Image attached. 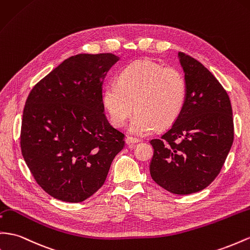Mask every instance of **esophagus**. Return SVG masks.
Segmentation results:
<instances>
[{
    "label": "esophagus",
    "mask_w": 250,
    "mask_h": 250,
    "mask_svg": "<svg viewBox=\"0 0 250 250\" xmlns=\"http://www.w3.org/2000/svg\"><path fill=\"white\" fill-rule=\"evenodd\" d=\"M138 142H139L138 139H133V138H131V137H127V138L125 139V143H126L128 146H130V147H132L134 144H137Z\"/></svg>",
    "instance_id": "1"
}]
</instances>
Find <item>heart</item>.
Returning a JSON list of instances; mask_svg holds the SVG:
<instances>
[{
	"label": "heart",
	"instance_id": "obj_1",
	"mask_svg": "<svg viewBox=\"0 0 250 250\" xmlns=\"http://www.w3.org/2000/svg\"><path fill=\"white\" fill-rule=\"evenodd\" d=\"M187 82L174 67H163L149 60H139L121 70L117 83L102 92V103L112 126L123 127L133 109L137 113L128 131L145 137L158 128L171 126L184 109Z\"/></svg>",
	"mask_w": 250,
	"mask_h": 250
}]
</instances>
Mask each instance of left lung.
I'll return each instance as SVG.
<instances>
[{
  "instance_id": "8db88e82",
  "label": "left lung",
  "mask_w": 250,
  "mask_h": 250,
  "mask_svg": "<svg viewBox=\"0 0 250 250\" xmlns=\"http://www.w3.org/2000/svg\"><path fill=\"white\" fill-rule=\"evenodd\" d=\"M187 82L184 109L161 139L150 141V174L174 194L204 189L217 178L233 142L230 100L199 61L178 53Z\"/></svg>"
}]
</instances>
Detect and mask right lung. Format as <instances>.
I'll list each match as a JSON object with an SVG mask.
<instances>
[{
	"label": "right lung",
	"mask_w": 250,
	"mask_h": 250,
	"mask_svg": "<svg viewBox=\"0 0 250 250\" xmlns=\"http://www.w3.org/2000/svg\"><path fill=\"white\" fill-rule=\"evenodd\" d=\"M120 58L112 53L65 60L33 87L21 128L23 158L55 199L79 203L103 186L124 134L104 114L102 84Z\"/></svg>",
	"instance_id": "1"
}]
</instances>
